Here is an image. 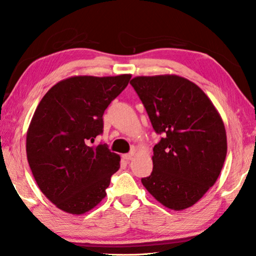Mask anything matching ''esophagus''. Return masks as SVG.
Returning <instances> with one entry per match:
<instances>
[{"label": "esophagus", "mask_w": 256, "mask_h": 256, "mask_svg": "<svg viewBox=\"0 0 256 256\" xmlns=\"http://www.w3.org/2000/svg\"><path fill=\"white\" fill-rule=\"evenodd\" d=\"M133 156H134V152L132 151V152H130V154H123V159L126 160V162H130V160H131V159L133 158Z\"/></svg>", "instance_id": "1"}]
</instances>
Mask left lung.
Segmentation results:
<instances>
[{
    "mask_svg": "<svg viewBox=\"0 0 256 256\" xmlns=\"http://www.w3.org/2000/svg\"><path fill=\"white\" fill-rule=\"evenodd\" d=\"M130 84L164 138L154 146V170L141 182L168 209L192 206L214 186L227 154L224 120L194 82L176 74L136 76Z\"/></svg>",
    "mask_w": 256,
    "mask_h": 256,
    "instance_id": "8db88e82",
    "label": "left lung"
}]
</instances>
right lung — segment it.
<instances>
[{
    "instance_id": "add662e5",
    "label": "right lung",
    "mask_w": 256,
    "mask_h": 256,
    "mask_svg": "<svg viewBox=\"0 0 256 256\" xmlns=\"http://www.w3.org/2000/svg\"><path fill=\"white\" fill-rule=\"evenodd\" d=\"M131 76H70L52 86L34 112L26 138L30 170L42 194L66 214L97 206L120 170L118 154L90 142L102 132L104 112Z\"/></svg>"
}]
</instances>
